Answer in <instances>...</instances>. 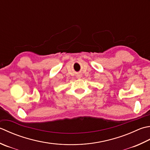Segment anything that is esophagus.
Returning <instances> with one entry per match:
<instances>
[{"label":"esophagus","mask_w":150,"mask_h":150,"mask_svg":"<svg viewBox=\"0 0 150 150\" xmlns=\"http://www.w3.org/2000/svg\"><path fill=\"white\" fill-rule=\"evenodd\" d=\"M78 77H79V78H81V76H80V75L78 76Z\"/></svg>","instance_id":"1"}]
</instances>
